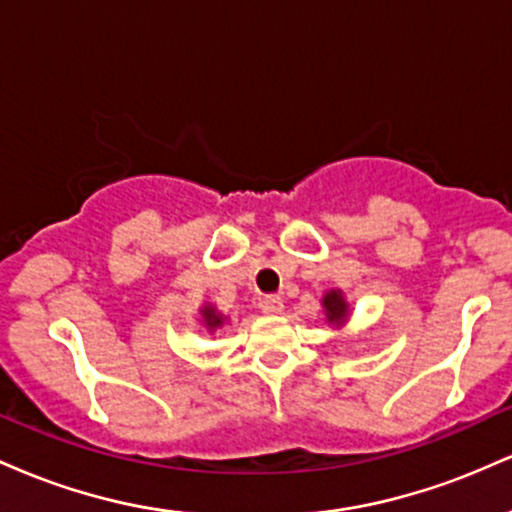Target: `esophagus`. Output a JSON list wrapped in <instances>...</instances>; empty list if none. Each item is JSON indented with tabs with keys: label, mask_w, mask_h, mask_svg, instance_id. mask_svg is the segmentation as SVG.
<instances>
[{
	"label": "esophagus",
	"mask_w": 512,
	"mask_h": 512,
	"mask_svg": "<svg viewBox=\"0 0 512 512\" xmlns=\"http://www.w3.org/2000/svg\"><path fill=\"white\" fill-rule=\"evenodd\" d=\"M260 308H262V313H267V315H279L281 310H284V301H281V296H264L262 301H260Z\"/></svg>",
	"instance_id": "esophagus-1"
}]
</instances>
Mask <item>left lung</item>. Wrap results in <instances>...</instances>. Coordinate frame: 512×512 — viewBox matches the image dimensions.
Masks as SVG:
<instances>
[{
    "label": "left lung",
    "mask_w": 512,
    "mask_h": 512,
    "mask_svg": "<svg viewBox=\"0 0 512 512\" xmlns=\"http://www.w3.org/2000/svg\"><path fill=\"white\" fill-rule=\"evenodd\" d=\"M322 305H325V310H327V320L337 322V325H342L344 317H346V303H344L342 293L330 291L325 296V301H322Z\"/></svg>",
    "instance_id": "left-lung-1"
}]
</instances>
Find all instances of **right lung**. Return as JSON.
Instances as JSON below:
<instances>
[{"mask_svg":"<svg viewBox=\"0 0 512 512\" xmlns=\"http://www.w3.org/2000/svg\"><path fill=\"white\" fill-rule=\"evenodd\" d=\"M202 315H204V322H207L209 330H216V327H219L221 322H223V317H221L219 313H216L214 308H209V305L202 310Z\"/></svg>","mask_w":512,"mask_h":512,"instance_id":"obj_1","label":"right lung"}]
</instances>
